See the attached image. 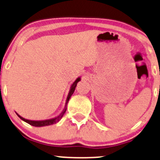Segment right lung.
Instances as JSON below:
<instances>
[{
	"instance_id": "obj_1",
	"label": "right lung",
	"mask_w": 160,
	"mask_h": 160,
	"mask_svg": "<svg viewBox=\"0 0 160 160\" xmlns=\"http://www.w3.org/2000/svg\"><path fill=\"white\" fill-rule=\"evenodd\" d=\"M80 80H81V78H80V77H78V78H77V79L74 82H73L72 85H71L70 89H69V93H68V96H67V100H66V105H65L64 109H63V112H62L61 113L59 114V115L57 116V117L52 118V119L44 120V121H31V120H27V119H25V118H23L22 117H21V116L18 113H16V114L18 116V117L20 118V119L22 120V121L26 122V123H29L30 125L33 126V127H45V126H49V125L54 124V123H56L57 122H58L60 121V120L61 119L62 117L63 116V114H64V113L66 112V111H67V103H68L69 99H70V97H71V96L72 95L73 92H74L75 89H76L77 83H78V82H79Z\"/></svg>"
}]
</instances>
